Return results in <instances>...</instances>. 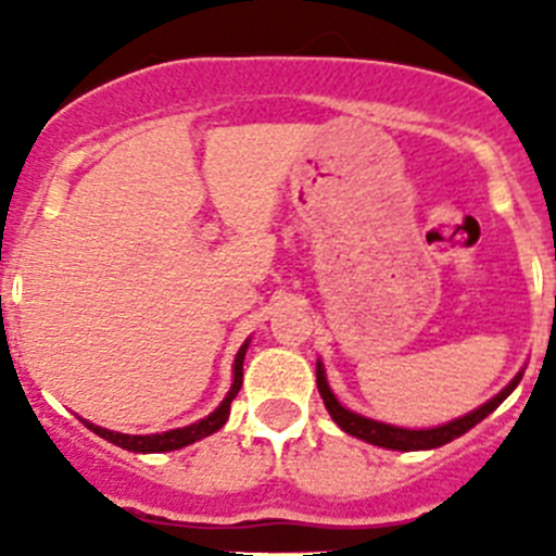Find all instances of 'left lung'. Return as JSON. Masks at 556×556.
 Here are the masks:
<instances>
[{"label": "left lung", "instance_id": "8db88e82", "mask_svg": "<svg viewBox=\"0 0 556 556\" xmlns=\"http://www.w3.org/2000/svg\"><path fill=\"white\" fill-rule=\"evenodd\" d=\"M520 376H515V381H509L507 390H501L493 401H488L484 406H479L476 412L470 415L459 417V420H451L445 426H437V429H424V431H409V429H397V426H387V424H378V420H370V417H362V415H353L351 409L339 404L337 397H333L331 387L326 381V372H323V365L317 362V390H320L323 401H326V409L328 415L333 417V424L339 426L342 431L348 434L358 437V440H365V443L372 445H381V448H392V451H426V448H440V445L451 443L456 437H462L468 429H473L476 424H481L495 406L509 395V392L518 387Z\"/></svg>", "mask_w": 556, "mask_h": 556}]
</instances>
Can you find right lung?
I'll use <instances>...</instances> for the list:
<instances>
[{
    "instance_id": "right-lung-1",
    "label": "right lung",
    "mask_w": 556,
    "mask_h": 556,
    "mask_svg": "<svg viewBox=\"0 0 556 556\" xmlns=\"http://www.w3.org/2000/svg\"><path fill=\"white\" fill-rule=\"evenodd\" d=\"M244 351H248V342H244V345L239 348V353H236L233 387H230L228 397H225L223 404H219L217 412H211V415L203 417L200 424H191V426H186V429L164 431V434H144V437L119 434V431L100 429V426H94V424H86V426L94 431V434H100L102 440H108V443H113V445H119V448H125V451H132V454H161V451H178V448H186V445H191V443H198V440H203V437H208V434H214L217 429H223L225 420H228L230 401H233L236 392H239V387H242Z\"/></svg>"
}]
</instances>
